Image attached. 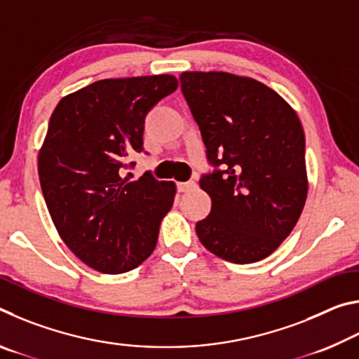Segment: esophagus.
Returning <instances> with one entry per match:
<instances>
[{"mask_svg": "<svg viewBox=\"0 0 359 359\" xmlns=\"http://www.w3.org/2000/svg\"><path fill=\"white\" fill-rule=\"evenodd\" d=\"M194 187H196V184H194L193 180H188V182H179V184H177V190H179L180 193H184V191L191 190V188H194Z\"/></svg>", "mask_w": 359, "mask_h": 359, "instance_id": "34e87169", "label": "esophagus"}]
</instances>
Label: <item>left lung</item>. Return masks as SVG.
Segmentation results:
<instances>
[{"instance_id":"left-lung-1","label":"left lung","mask_w":359,"mask_h":359,"mask_svg":"<svg viewBox=\"0 0 359 359\" xmlns=\"http://www.w3.org/2000/svg\"><path fill=\"white\" fill-rule=\"evenodd\" d=\"M180 88L214 168L199 179L212 199L196 223L199 241L231 263L269 257L307 198L299 118L274 90L229 72H182Z\"/></svg>"}]
</instances>
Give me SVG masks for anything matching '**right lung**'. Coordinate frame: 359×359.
<instances>
[{
	"instance_id": "right-lung-1",
	"label": "right lung",
	"mask_w": 359,
	"mask_h": 359,
	"mask_svg": "<svg viewBox=\"0 0 359 359\" xmlns=\"http://www.w3.org/2000/svg\"><path fill=\"white\" fill-rule=\"evenodd\" d=\"M175 90L169 74L104 79L65 96L52 114L38 158L42 194L60 238L92 269L121 274L155 250L175 185L150 171L131 182L126 171L144 150L147 114Z\"/></svg>"
}]
</instances>
